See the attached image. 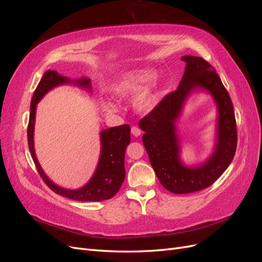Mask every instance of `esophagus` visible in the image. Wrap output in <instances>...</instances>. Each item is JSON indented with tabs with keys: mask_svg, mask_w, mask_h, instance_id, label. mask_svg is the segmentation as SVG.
<instances>
[{
	"mask_svg": "<svg viewBox=\"0 0 262 262\" xmlns=\"http://www.w3.org/2000/svg\"><path fill=\"white\" fill-rule=\"evenodd\" d=\"M131 134L133 137H140L141 136V130L138 128V126H132Z\"/></svg>",
	"mask_w": 262,
	"mask_h": 262,
	"instance_id": "obj_1",
	"label": "esophagus"
}]
</instances>
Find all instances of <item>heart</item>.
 Here are the masks:
<instances>
[{"instance_id": "heart-1", "label": "heart", "mask_w": 262, "mask_h": 262, "mask_svg": "<svg viewBox=\"0 0 262 262\" xmlns=\"http://www.w3.org/2000/svg\"><path fill=\"white\" fill-rule=\"evenodd\" d=\"M154 76L152 71L148 70H138L131 71V72L122 74L115 84L112 86V93L114 96L121 99H129L144 87L146 83L150 81V78ZM161 84L157 80H153L145 89L137 95L134 99V107L140 113H148L152 110L155 105L156 100L160 94ZM100 108L107 114H113L117 112V106L112 101L102 100L100 101Z\"/></svg>"}]
</instances>
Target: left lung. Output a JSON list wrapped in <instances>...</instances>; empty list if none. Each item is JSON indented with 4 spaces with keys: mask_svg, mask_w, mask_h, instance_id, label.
I'll return each mask as SVG.
<instances>
[{
    "mask_svg": "<svg viewBox=\"0 0 262 262\" xmlns=\"http://www.w3.org/2000/svg\"><path fill=\"white\" fill-rule=\"evenodd\" d=\"M184 76L178 89L158 102L139 121L149 162L165 189L172 193L200 191L215 182L232 163L237 147V126L231 97L209 62L200 57L185 55ZM208 90L217 102L218 139L214 152L202 165L187 168L179 157L180 146L174 123L187 95L194 89Z\"/></svg>",
    "mask_w": 262,
    "mask_h": 262,
    "instance_id": "1",
    "label": "left lung"
}]
</instances>
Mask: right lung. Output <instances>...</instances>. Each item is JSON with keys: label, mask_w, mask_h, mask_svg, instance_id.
Returning <instances> with one entry per match:
<instances>
[{"label": "right lung", "mask_w": 262, "mask_h": 262, "mask_svg": "<svg viewBox=\"0 0 262 262\" xmlns=\"http://www.w3.org/2000/svg\"><path fill=\"white\" fill-rule=\"evenodd\" d=\"M74 83L77 86L91 90L90 78H80L76 81H71L70 78L58 74L55 71L48 70L43 74L39 82L37 89L34 92L33 98L30 102V115L27 128V139L30 155L36 165L39 175L53 192L69 199L77 201H92L98 202L102 200H108L113 198L120 189L125 177L124 170V154L125 148L129 145L130 138V126L128 124H122L114 126V128L106 129L100 132L101 141V152L97 168L95 170L94 176L87 184L77 190L63 189L46 176V173L39 165L37 157L35 155L34 148V128H35V117L36 106L40 99L53 87L62 84Z\"/></svg>", "instance_id": "add662e5"}]
</instances>
